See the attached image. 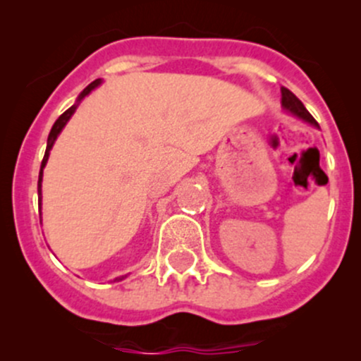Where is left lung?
I'll return each instance as SVG.
<instances>
[{"label":"left lung","mask_w":361,"mask_h":361,"mask_svg":"<svg viewBox=\"0 0 361 361\" xmlns=\"http://www.w3.org/2000/svg\"><path fill=\"white\" fill-rule=\"evenodd\" d=\"M281 104H283V108H285L286 111L293 113L295 116H298V118L305 120V122H309V123H311V126L318 127V129H319L318 122H316V120L312 118L311 113L305 110V106H304V104H302V101L298 99L297 96H295L292 90L285 89V87H283V89H281Z\"/></svg>","instance_id":"8db88e82"}]
</instances>
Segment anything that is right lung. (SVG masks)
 <instances>
[{
  "label": "right lung",
  "mask_w": 361,
  "mask_h": 361,
  "mask_svg": "<svg viewBox=\"0 0 361 361\" xmlns=\"http://www.w3.org/2000/svg\"><path fill=\"white\" fill-rule=\"evenodd\" d=\"M99 83H101V80H94V82L90 83V85H87L85 89L82 90V94H80V96H78V99H76V103L73 104L71 108H68V110L64 111L63 115H61L59 118L56 120V123H54V126H52V130H50V134H49V140H47L45 157H43V160H42V169H39V178H38V206H42V178H43V167H45L47 160H49V154H50V150H52L54 143H56L57 136H59V133H61V130H63V127L66 126L68 120L71 118V115H73V113H75L76 106H78V104H80V101H82L83 97L87 96V94H90V90L96 89V87L99 85ZM123 278H126V276H120V278H115V281H122Z\"/></svg>",
  "instance_id": "1"
}]
</instances>
